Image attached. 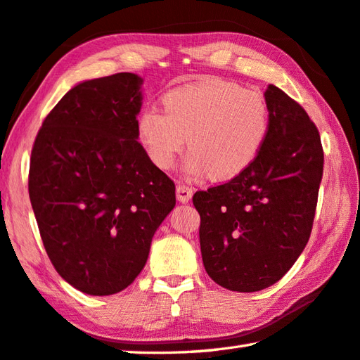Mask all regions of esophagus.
Instances as JSON below:
<instances>
[{
	"mask_svg": "<svg viewBox=\"0 0 360 360\" xmlns=\"http://www.w3.org/2000/svg\"><path fill=\"white\" fill-rule=\"evenodd\" d=\"M192 187H188L184 182H179V184L176 186V198H178L179 202H188L190 198H192Z\"/></svg>",
	"mask_w": 360,
	"mask_h": 360,
	"instance_id": "1",
	"label": "esophagus"
}]
</instances>
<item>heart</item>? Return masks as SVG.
Segmentation results:
<instances>
[{
  "instance_id": "b5f03b06",
  "label": "heart",
  "mask_w": 360,
  "mask_h": 360,
  "mask_svg": "<svg viewBox=\"0 0 360 360\" xmlns=\"http://www.w3.org/2000/svg\"><path fill=\"white\" fill-rule=\"evenodd\" d=\"M164 101L165 109L146 105L137 123L140 142L159 168H170L187 142L190 174L209 172L226 179L242 173L262 150L270 110L256 90L209 79L173 89Z\"/></svg>"
}]
</instances>
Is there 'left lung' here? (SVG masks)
Instances as JSON below:
<instances>
[{"label":"left lung","mask_w":360,"mask_h":360,"mask_svg":"<svg viewBox=\"0 0 360 360\" xmlns=\"http://www.w3.org/2000/svg\"><path fill=\"white\" fill-rule=\"evenodd\" d=\"M265 101L270 126L257 158L221 186L200 190L202 264L218 285L259 292L297 262L311 237L323 176L320 132L276 86Z\"/></svg>","instance_id":"left-lung-1"}]
</instances>
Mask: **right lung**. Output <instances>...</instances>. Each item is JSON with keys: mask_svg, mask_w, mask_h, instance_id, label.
Segmentation results:
<instances>
[{"mask_svg": "<svg viewBox=\"0 0 360 360\" xmlns=\"http://www.w3.org/2000/svg\"><path fill=\"white\" fill-rule=\"evenodd\" d=\"M142 77L75 86L34 140L27 188L56 271L87 295H114L146 264L176 204L174 182L137 142Z\"/></svg>", "mask_w": 360, "mask_h": 360, "instance_id": "obj_1", "label": "right lung"}]
</instances>
